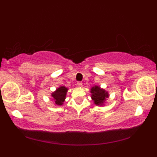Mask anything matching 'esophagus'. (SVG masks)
<instances>
[{"label":"esophagus","mask_w":157,"mask_h":157,"mask_svg":"<svg viewBox=\"0 0 157 157\" xmlns=\"http://www.w3.org/2000/svg\"><path fill=\"white\" fill-rule=\"evenodd\" d=\"M77 86H80V87H81V86H82V82H80V81H79V82H77Z\"/></svg>","instance_id":"esophagus-1"}]
</instances>
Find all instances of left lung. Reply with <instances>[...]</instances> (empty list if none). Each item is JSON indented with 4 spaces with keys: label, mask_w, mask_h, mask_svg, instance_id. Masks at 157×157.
I'll return each instance as SVG.
<instances>
[{
    "label": "left lung",
    "mask_w": 157,
    "mask_h": 157,
    "mask_svg": "<svg viewBox=\"0 0 157 157\" xmlns=\"http://www.w3.org/2000/svg\"><path fill=\"white\" fill-rule=\"evenodd\" d=\"M91 92L92 94L91 98L94 101L96 105H102L106 98L109 97L108 92H106L105 90L101 89L98 86H94L91 88Z\"/></svg>",
    "instance_id": "left-lung-1"
}]
</instances>
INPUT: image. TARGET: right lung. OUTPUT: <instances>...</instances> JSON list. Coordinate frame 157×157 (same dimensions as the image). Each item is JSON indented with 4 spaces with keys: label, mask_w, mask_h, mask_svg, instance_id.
Instances as JSON below:
<instances>
[{
    "label": "right lung",
    "mask_w": 157,
    "mask_h": 157,
    "mask_svg": "<svg viewBox=\"0 0 157 157\" xmlns=\"http://www.w3.org/2000/svg\"><path fill=\"white\" fill-rule=\"evenodd\" d=\"M68 89L64 87V86H61L56 90L55 92L52 94V97L54 98L55 104L58 105H61L63 102H64L65 98H66V92H67Z\"/></svg>",
    "instance_id": "add662e5"
}]
</instances>
